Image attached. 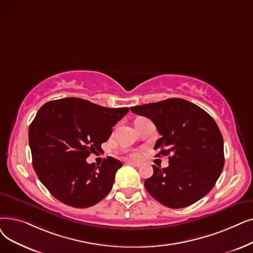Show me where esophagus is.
I'll list each match as a JSON object with an SVG mask.
<instances>
[{"instance_id":"1","label":"esophagus","mask_w":253,"mask_h":253,"mask_svg":"<svg viewBox=\"0 0 253 253\" xmlns=\"http://www.w3.org/2000/svg\"><path fill=\"white\" fill-rule=\"evenodd\" d=\"M128 163H129V164H131V166L135 167V168H139V167L141 166V163H139V162H134V161H129Z\"/></svg>"}]
</instances>
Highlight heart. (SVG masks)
Instances as JSON below:
<instances>
[{"label": "heart", "mask_w": 253, "mask_h": 253, "mask_svg": "<svg viewBox=\"0 0 253 253\" xmlns=\"http://www.w3.org/2000/svg\"><path fill=\"white\" fill-rule=\"evenodd\" d=\"M138 155H137V154H133V155H132V157H134V158H136Z\"/></svg>", "instance_id": "b5f03b06"}]
</instances>
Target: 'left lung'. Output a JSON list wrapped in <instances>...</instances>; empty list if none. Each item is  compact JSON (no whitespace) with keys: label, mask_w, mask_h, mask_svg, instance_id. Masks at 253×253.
<instances>
[{"label":"left lung","mask_w":253,"mask_h":253,"mask_svg":"<svg viewBox=\"0 0 253 253\" xmlns=\"http://www.w3.org/2000/svg\"><path fill=\"white\" fill-rule=\"evenodd\" d=\"M131 112L149 118L161 137L156 156L169 157V167L154 166L145 181L148 193L172 209L188 207L214 187L224 166L223 137L214 119L203 108L181 98L132 106Z\"/></svg>","instance_id":"8db88e82"}]
</instances>
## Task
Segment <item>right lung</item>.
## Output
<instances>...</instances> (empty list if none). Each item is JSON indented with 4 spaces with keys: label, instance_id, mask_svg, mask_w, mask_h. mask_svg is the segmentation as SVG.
I'll return each mask as SVG.
<instances>
[{
    "label": "right lung",
    "instance_id": "obj_1",
    "mask_svg": "<svg viewBox=\"0 0 253 253\" xmlns=\"http://www.w3.org/2000/svg\"><path fill=\"white\" fill-rule=\"evenodd\" d=\"M128 107L107 108L81 98L43 104L29 128L33 168L57 200L87 208L109 193L122 162L104 158L100 167L85 159L101 150Z\"/></svg>",
    "mask_w": 253,
    "mask_h": 253
}]
</instances>
